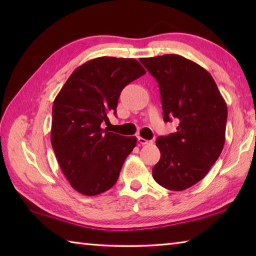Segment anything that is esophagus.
I'll list each match as a JSON object with an SVG mask.
<instances>
[{
	"label": "esophagus",
	"instance_id": "1",
	"mask_svg": "<svg viewBox=\"0 0 256 256\" xmlns=\"http://www.w3.org/2000/svg\"><path fill=\"white\" fill-rule=\"evenodd\" d=\"M138 141L140 142V144H152V141H150V140H146V138H141V136H138Z\"/></svg>",
	"mask_w": 256,
	"mask_h": 256
}]
</instances>
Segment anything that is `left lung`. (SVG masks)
<instances>
[{
    "label": "left lung",
    "instance_id": "left-lung-1",
    "mask_svg": "<svg viewBox=\"0 0 256 256\" xmlns=\"http://www.w3.org/2000/svg\"><path fill=\"white\" fill-rule=\"evenodd\" d=\"M158 82L164 122L178 120L175 133L157 138L160 160L154 180L162 188L183 190L211 170L224 144L227 105L206 68L183 56L141 58Z\"/></svg>",
    "mask_w": 256,
    "mask_h": 256
}]
</instances>
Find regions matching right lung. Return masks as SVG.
<instances>
[{"label": "right lung", "instance_id": "1", "mask_svg": "<svg viewBox=\"0 0 256 256\" xmlns=\"http://www.w3.org/2000/svg\"><path fill=\"white\" fill-rule=\"evenodd\" d=\"M144 73L134 58H97L76 68L55 98L52 146L63 174L84 196L112 188L136 144V136L108 132L102 123L116 115L125 86Z\"/></svg>", "mask_w": 256, "mask_h": 256}]
</instances>
